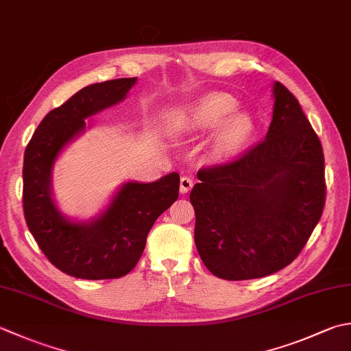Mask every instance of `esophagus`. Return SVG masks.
Returning <instances> with one entry per match:
<instances>
[{
	"instance_id": "1",
	"label": "esophagus",
	"mask_w": 351,
	"mask_h": 351,
	"mask_svg": "<svg viewBox=\"0 0 351 351\" xmlns=\"http://www.w3.org/2000/svg\"><path fill=\"white\" fill-rule=\"evenodd\" d=\"M193 180H191V178H189V176H182L181 178V182H180V191L182 195H185V193H189V191L191 190V187H193Z\"/></svg>"
}]
</instances>
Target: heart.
I'll return each mask as SVG.
<instances>
[{
	"mask_svg": "<svg viewBox=\"0 0 351 351\" xmlns=\"http://www.w3.org/2000/svg\"><path fill=\"white\" fill-rule=\"evenodd\" d=\"M237 103L223 93H211L178 108L169 117V130L178 136H189L215 129L210 144V156L215 161L234 158L248 146L256 125L248 112L236 111Z\"/></svg>",
	"mask_w": 351,
	"mask_h": 351,
	"instance_id": "obj_1",
	"label": "heart"
}]
</instances>
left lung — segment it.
Instances as JSON below:
<instances>
[{
  "mask_svg": "<svg viewBox=\"0 0 351 351\" xmlns=\"http://www.w3.org/2000/svg\"><path fill=\"white\" fill-rule=\"evenodd\" d=\"M266 138L225 166L197 171L190 193L195 243L223 280L271 276L304 248L326 201L324 155L298 100L272 85Z\"/></svg>",
  "mask_w": 351,
  "mask_h": 351,
  "instance_id": "1",
  "label": "left lung"
}]
</instances>
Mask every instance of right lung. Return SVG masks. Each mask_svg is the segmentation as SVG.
<instances>
[{"label": "right lung", "instance_id": "obj_1", "mask_svg": "<svg viewBox=\"0 0 351 351\" xmlns=\"http://www.w3.org/2000/svg\"><path fill=\"white\" fill-rule=\"evenodd\" d=\"M135 84L132 77L82 88L44 117L25 149L27 226L45 257L75 278H119L132 271L150 228L180 195V175L171 171L154 182H123L106 208L89 221L65 216L54 201L51 178L59 155L85 132L86 119L125 100Z\"/></svg>", "mask_w": 351, "mask_h": 351}]
</instances>
